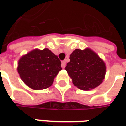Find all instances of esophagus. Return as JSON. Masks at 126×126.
I'll return each mask as SVG.
<instances>
[{
	"label": "esophagus",
	"mask_w": 126,
	"mask_h": 126,
	"mask_svg": "<svg viewBox=\"0 0 126 126\" xmlns=\"http://www.w3.org/2000/svg\"><path fill=\"white\" fill-rule=\"evenodd\" d=\"M65 66H66V61L64 60L61 62V67H62L63 69H64L65 67Z\"/></svg>",
	"instance_id": "esophagus-1"
}]
</instances>
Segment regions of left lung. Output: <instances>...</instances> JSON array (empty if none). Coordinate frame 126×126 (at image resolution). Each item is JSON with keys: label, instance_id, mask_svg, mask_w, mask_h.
<instances>
[{"label": "left lung", "instance_id": "left-lung-1", "mask_svg": "<svg viewBox=\"0 0 126 126\" xmlns=\"http://www.w3.org/2000/svg\"><path fill=\"white\" fill-rule=\"evenodd\" d=\"M65 70L75 86L84 90L95 88L103 82L106 74L104 61L90 48L76 49L70 55Z\"/></svg>", "mask_w": 126, "mask_h": 126}]
</instances>
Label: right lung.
<instances>
[{
	"label": "right lung",
	"instance_id": "obj_1",
	"mask_svg": "<svg viewBox=\"0 0 126 126\" xmlns=\"http://www.w3.org/2000/svg\"><path fill=\"white\" fill-rule=\"evenodd\" d=\"M61 70L60 60L48 48L33 50L23 55L18 62L17 71L21 79L33 90L51 86Z\"/></svg>",
	"mask_w": 126,
	"mask_h": 126
}]
</instances>
